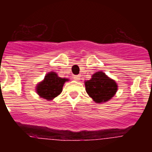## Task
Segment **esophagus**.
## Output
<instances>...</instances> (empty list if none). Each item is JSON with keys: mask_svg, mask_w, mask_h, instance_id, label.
I'll return each mask as SVG.
<instances>
[{"mask_svg": "<svg viewBox=\"0 0 152 152\" xmlns=\"http://www.w3.org/2000/svg\"><path fill=\"white\" fill-rule=\"evenodd\" d=\"M74 80L76 81H79L80 80V76H79V75H76V76H74Z\"/></svg>", "mask_w": 152, "mask_h": 152, "instance_id": "1", "label": "esophagus"}]
</instances>
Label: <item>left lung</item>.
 <instances>
[{
	"mask_svg": "<svg viewBox=\"0 0 152 152\" xmlns=\"http://www.w3.org/2000/svg\"><path fill=\"white\" fill-rule=\"evenodd\" d=\"M86 91L97 103L110 100L118 91V85L114 80L106 76L104 72H97L91 79L85 82Z\"/></svg>",
	"mask_w": 152,
	"mask_h": 152,
	"instance_id": "1",
	"label": "left lung"
}]
</instances>
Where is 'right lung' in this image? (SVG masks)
<instances>
[{
	"label": "right lung",
	"instance_id": "obj_1",
	"mask_svg": "<svg viewBox=\"0 0 152 152\" xmlns=\"http://www.w3.org/2000/svg\"><path fill=\"white\" fill-rule=\"evenodd\" d=\"M68 79H62L57 76L56 72H51L45 76L44 80L37 86V92L40 97L45 99L52 100L62 91V88Z\"/></svg>",
	"mask_w": 152,
	"mask_h": 152
}]
</instances>
